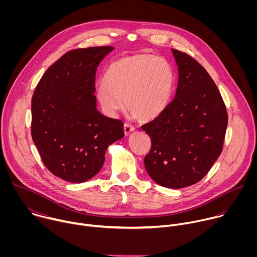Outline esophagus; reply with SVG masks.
Returning a JSON list of instances; mask_svg holds the SVG:
<instances>
[{"instance_id": "34e87169", "label": "esophagus", "mask_w": 257, "mask_h": 257, "mask_svg": "<svg viewBox=\"0 0 257 257\" xmlns=\"http://www.w3.org/2000/svg\"><path fill=\"white\" fill-rule=\"evenodd\" d=\"M134 130H135V128H134L132 125L127 124V123L124 124V133H125V135L131 134V132H133Z\"/></svg>"}]
</instances>
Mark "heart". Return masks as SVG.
<instances>
[{
  "instance_id": "b5f03b06",
  "label": "heart",
  "mask_w": 257,
  "mask_h": 257,
  "mask_svg": "<svg viewBox=\"0 0 257 257\" xmlns=\"http://www.w3.org/2000/svg\"><path fill=\"white\" fill-rule=\"evenodd\" d=\"M175 84L171 64L162 57L136 54L114 61L105 70L96 98L108 115H115L124 101L139 121H152L168 106Z\"/></svg>"
}]
</instances>
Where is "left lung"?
Masks as SVG:
<instances>
[{
    "label": "left lung",
    "instance_id": "1",
    "mask_svg": "<svg viewBox=\"0 0 257 257\" xmlns=\"http://www.w3.org/2000/svg\"><path fill=\"white\" fill-rule=\"evenodd\" d=\"M172 53L179 73L175 98L141 128L152 139L146 172L157 184L179 189L199 182L221 155L228 114L206 70L187 54Z\"/></svg>",
    "mask_w": 257,
    "mask_h": 257
}]
</instances>
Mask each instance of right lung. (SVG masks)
<instances>
[{
    "instance_id": "right-lung-1",
    "label": "right lung",
    "mask_w": 257,
    "mask_h": 257,
    "mask_svg": "<svg viewBox=\"0 0 257 257\" xmlns=\"http://www.w3.org/2000/svg\"><path fill=\"white\" fill-rule=\"evenodd\" d=\"M113 47L73 50L43 75L31 100V136L55 176L81 183L94 177L107 148L124 137L122 121L96 108L95 73Z\"/></svg>"
}]
</instances>
